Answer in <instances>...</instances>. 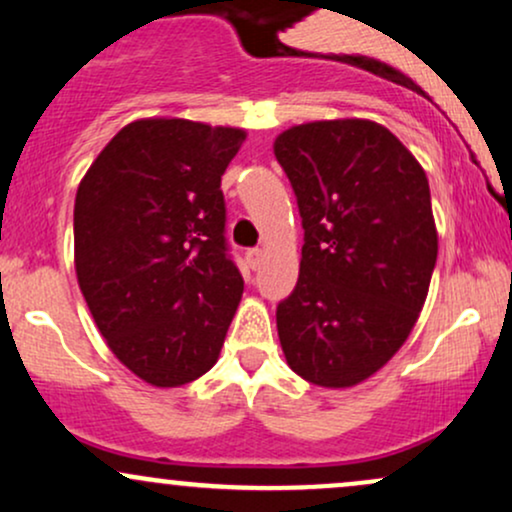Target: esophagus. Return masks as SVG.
<instances>
[{
	"label": "esophagus",
	"instance_id": "1",
	"mask_svg": "<svg viewBox=\"0 0 512 512\" xmlns=\"http://www.w3.org/2000/svg\"><path fill=\"white\" fill-rule=\"evenodd\" d=\"M245 260H248V264L252 269H257L264 260V252L260 248H250L248 252H245Z\"/></svg>",
	"mask_w": 512,
	"mask_h": 512
}]
</instances>
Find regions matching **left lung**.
<instances>
[{
	"label": "left lung",
	"mask_w": 512,
	"mask_h": 512,
	"mask_svg": "<svg viewBox=\"0 0 512 512\" xmlns=\"http://www.w3.org/2000/svg\"><path fill=\"white\" fill-rule=\"evenodd\" d=\"M274 156L305 231L298 284L276 305L286 363L313 385H358L397 354L424 308L438 257L428 178L370 120L296 125Z\"/></svg>",
	"instance_id": "obj_1"
}]
</instances>
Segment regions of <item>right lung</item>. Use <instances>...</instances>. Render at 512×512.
<instances>
[{
	"instance_id": "right-lung-1",
	"label": "right lung",
	"mask_w": 512,
	"mask_h": 512,
	"mask_svg": "<svg viewBox=\"0 0 512 512\" xmlns=\"http://www.w3.org/2000/svg\"><path fill=\"white\" fill-rule=\"evenodd\" d=\"M236 127L180 117L129 122L76 190L79 289L110 351L156 387L214 366L243 296L228 255L221 175Z\"/></svg>"
}]
</instances>
